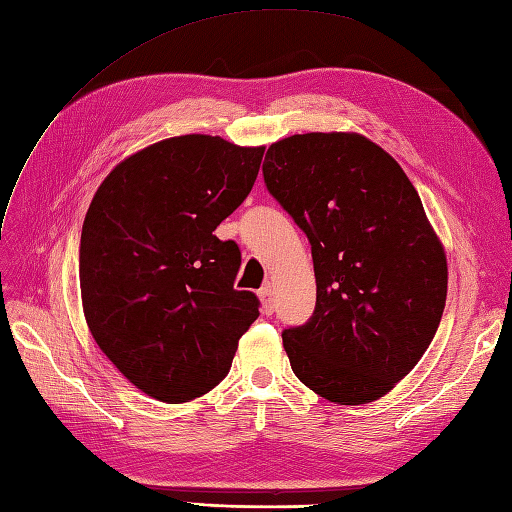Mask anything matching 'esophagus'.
Wrapping results in <instances>:
<instances>
[{"label":"esophagus","mask_w":512,"mask_h":512,"mask_svg":"<svg viewBox=\"0 0 512 512\" xmlns=\"http://www.w3.org/2000/svg\"><path fill=\"white\" fill-rule=\"evenodd\" d=\"M258 297H260V303H262V312L273 314L275 303H273V290H271V286H262L258 290Z\"/></svg>","instance_id":"esophagus-1"}]
</instances>
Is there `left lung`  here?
I'll use <instances>...</instances> for the list:
<instances>
[{
  "label": "left lung",
  "mask_w": 512,
  "mask_h": 512,
  "mask_svg": "<svg viewBox=\"0 0 512 512\" xmlns=\"http://www.w3.org/2000/svg\"><path fill=\"white\" fill-rule=\"evenodd\" d=\"M271 196L312 245L316 308L282 340L297 379L338 405H366L409 375L446 306V252L416 187L359 133H303L269 146Z\"/></svg>",
  "instance_id": "left-lung-1"
}]
</instances>
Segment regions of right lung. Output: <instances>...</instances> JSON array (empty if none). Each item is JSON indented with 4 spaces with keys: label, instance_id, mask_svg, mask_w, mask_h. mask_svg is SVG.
<instances>
[{
    "label": "right lung",
    "instance_id": "add662e5",
    "mask_svg": "<svg viewBox=\"0 0 512 512\" xmlns=\"http://www.w3.org/2000/svg\"><path fill=\"white\" fill-rule=\"evenodd\" d=\"M265 146L178 135L120 161L81 228L79 286L99 349L161 403L211 392L258 299L234 290L241 252L215 228L252 191Z\"/></svg>",
    "mask_w": 512,
    "mask_h": 512
}]
</instances>
